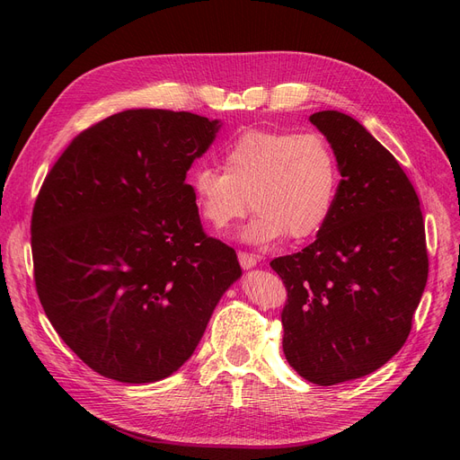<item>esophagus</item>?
<instances>
[{
    "label": "esophagus",
    "mask_w": 460,
    "mask_h": 460,
    "mask_svg": "<svg viewBox=\"0 0 460 460\" xmlns=\"http://www.w3.org/2000/svg\"><path fill=\"white\" fill-rule=\"evenodd\" d=\"M259 261H261V257H259V255H255V253L238 252V262H240V267H243L244 270H250V269L257 267Z\"/></svg>",
    "instance_id": "34e87169"
}]
</instances>
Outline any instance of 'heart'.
Masks as SVG:
<instances>
[{
    "label": "heart",
    "mask_w": 460,
    "mask_h": 460,
    "mask_svg": "<svg viewBox=\"0 0 460 460\" xmlns=\"http://www.w3.org/2000/svg\"><path fill=\"white\" fill-rule=\"evenodd\" d=\"M337 184L335 155L317 132L248 130L227 147L224 169L198 167L190 175L198 212L214 231L243 217L252 201L257 212L240 236L257 246L285 234H315L332 212Z\"/></svg>",
    "instance_id": "b5f03b06"
}]
</instances>
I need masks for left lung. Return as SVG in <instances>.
<instances>
[{
  "instance_id": "obj_1",
  "label": "left lung",
  "mask_w": 460,
  "mask_h": 460,
  "mask_svg": "<svg viewBox=\"0 0 460 460\" xmlns=\"http://www.w3.org/2000/svg\"><path fill=\"white\" fill-rule=\"evenodd\" d=\"M341 175L315 243L278 257L287 287L283 352L319 385L366 376L404 345L427 285L418 193L394 155L347 113L309 117Z\"/></svg>"
}]
</instances>
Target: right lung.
Listing matches in <instances>:
<instances>
[{"instance_id": "right-lung-1", "label": "right lung", "mask_w": 460, "mask_h": 460, "mask_svg": "<svg viewBox=\"0 0 460 460\" xmlns=\"http://www.w3.org/2000/svg\"><path fill=\"white\" fill-rule=\"evenodd\" d=\"M222 120L125 110L82 132L33 208L37 293L61 340L102 376L149 384L199 345L243 270L201 229L186 184Z\"/></svg>"}]
</instances>
